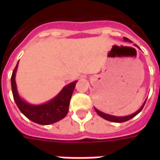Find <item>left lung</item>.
I'll list each match as a JSON object with an SVG mask.
<instances>
[{"instance_id": "8db88e82", "label": "left lung", "mask_w": 160, "mask_h": 160, "mask_svg": "<svg viewBox=\"0 0 160 160\" xmlns=\"http://www.w3.org/2000/svg\"><path fill=\"white\" fill-rule=\"evenodd\" d=\"M124 40L125 41L131 42V41H130V40H129L128 38H126V37H124ZM134 46H136V45H134ZM145 102H146V100L144 101V103L143 104V105L141 106V108H140V109H139L138 111H136L135 113H134V114H130V115H128V116H123V117L114 116V115H110V114H105V113H103V112L100 111V110H98V109H95V111H96V113H97V114H99L100 117H102L103 119H106V120H109V121L115 122V123H122V122H125V121H127V120H129V119H132V118H134L135 115H137V114H139V112L141 111L142 109H143V108H144V105H145Z\"/></svg>"}]
</instances>
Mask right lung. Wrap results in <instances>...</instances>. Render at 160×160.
Returning <instances> with one entry per match:
<instances>
[{"instance_id":"obj_1","label":"right lung","mask_w":160,"mask_h":160,"mask_svg":"<svg viewBox=\"0 0 160 160\" xmlns=\"http://www.w3.org/2000/svg\"><path fill=\"white\" fill-rule=\"evenodd\" d=\"M17 67H18V63L16 68L14 69L11 75V90H12L14 100L21 113L31 121L42 125L54 124L55 122L65 118L69 111V105H70L71 95L77 81H74L69 85H65L61 91L49 102L45 103L43 105H31L20 97L16 89L15 77H16Z\"/></svg>"}]
</instances>
